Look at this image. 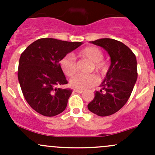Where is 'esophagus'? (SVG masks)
Listing matches in <instances>:
<instances>
[{
  "label": "esophagus",
  "mask_w": 155,
  "mask_h": 155,
  "mask_svg": "<svg viewBox=\"0 0 155 155\" xmlns=\"http://www.w3.org/2000/svg\"><path fill=\"white\" fill-rule=\"evenodd\" d=\"M74 91L76 92V93H79V94L83 93V91H82V90H79V89H75Z\"/></svg>",
  "instance_id": "obj_1"
}]
</instances>
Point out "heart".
<instances>
[{"mask_svg": "<svg viewBox=\"0 0 155 155\" xmlns=\"http://www.w3.org/2000/svg\"><path fill=\"white\" fill-rule=\"evenodd\" d=\"M79 54L85 57L92 62V68L100 74L104 75L107 73L108 66L103 61L104 53L99 48L95 46H89L83 48L79 51ZM59 65L62 72L68 76H71L76 73V64L74 57L71 54L64 56L59 61ZM98 82V78L94 74L83 75L76 74L70 79V86L79 90H85L94 86Z\"/></svg>", "mask_w": 155, "mask_h": 155, "instance_id": "obj_1", "label": "heart"}]
</instances>
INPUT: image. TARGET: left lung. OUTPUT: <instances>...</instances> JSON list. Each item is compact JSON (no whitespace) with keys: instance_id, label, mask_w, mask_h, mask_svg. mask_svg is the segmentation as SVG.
<instances>
[{"instance_id":"8db88e82","label":"left lung","mask_w":155,"mask_h":155,"mask_svg":"<svg viewBox=\"0 0 155 155\" xmlns=\"http://www.w3.org/2000/svg\"><path fill=\"white\" fill-rule=\"evenodd\" d=\"M90 43L107 51L111 64L101 84V89L95 91L87 109L99 116H108L124 107L132 93L137 79V58L126 45L118 40L102 38Z\"/></svg>"}]
</instances>
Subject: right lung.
Listing matches in <instances>:
<instances>
[{
  "instance_id": "1",
  "label": "right lung",
  "mask_w": 155,
  "mask_h": 155,
  "mask_svg": "<svg viewBox=\"0 0 155 155\" xmlns=\"http://www.w3.org/2000/svg\"><path fill=\"white\" fill-rule=\"evenodd\" d=\"M82 44L81 42L42 38L29 45L21 53L18 82L26 101L36 112L51 117L66 109L73 90L58 87L68 84L59 61Z\"/></svg>"
}]
</instances>
